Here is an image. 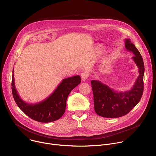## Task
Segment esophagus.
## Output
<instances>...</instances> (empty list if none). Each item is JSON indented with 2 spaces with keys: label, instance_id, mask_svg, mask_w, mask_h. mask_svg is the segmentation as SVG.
<instances>
[{
  "label": "esophagus",
  "instance_id": "obj_1",
  "mask_svg": "<svg viewBox=\"0 0 156 156\" xmlns=\"http://www.w3.org/2000/svg\"><path fill=\"white\" fill-rule=\"evenodd\" d=\"M89 76H90V74H89V73H88V72H83V73H82L81 74V75H80L81 79H82V80L83 81H85V80L88 79V77H89Z\"/></svg>",
  "mask_w": 156,
  "mask_h": 156
}]
</instances>
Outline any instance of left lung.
I'll return each mask as SVG.
<instances>
[{"label": "left lung", "instance_id": "1", "mask_svg": "<svg viewBox=\"0 0 156 156\" xmlns=\"http://www.w3.org/2000/svg\"><path fill=\"white\" fill-rule=\"evenodd\" d=\"M125 44L126 49L134 55L132 58L138 68L139 76L131 90L121 92L114 90L99 80L91 81L95 111L103 117L117 118L126 115L138 103L143 95L144 73L143 58L130 39H126Z\"/></svg>", "mask_w": 156, "mask_h": 156}]
</instances>
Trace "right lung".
Instances as JSON below:
<instances>
[{"label": "right lung", "mask_w": 156, "mask_h": 156, "mask_svg": "<svg viewBox=\"0 0 156 156\" xmlns=\"http://www.w3.org/2000/svg\"><path fill=\"white\" fill-rule=\"evenodd\" d=\"M80 81L79 76L64 79L48 98L36 104H29L24 101L18 95L15 85L13 69L12 94L19 108L30 119L43 123L51 122L59 119L64 114L68 97Z\"/></svg>", "instance_id": "1"}]
</instances>
